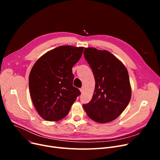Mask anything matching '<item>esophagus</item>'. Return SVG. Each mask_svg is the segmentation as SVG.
I'll list each match as a JSON object with an SVG mask.
<instances>
[{"label": "esophagus", "instance_id": "34e87169", "mask_svg": "<svg viewBox=\"0 0 160 160\" xmlns=\"http://www.w3.org/2000/svg\"><path fill=\"white\" fill-rule=\"evenodd\" d=\"M80 91H81V93H83V91H84V88H83L82 87V88H80Z\"/></svg>", "mask_w": 160, "mask_h": 160}]
</instances>
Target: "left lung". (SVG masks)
<instances>
[{
    "instance_id": "obj_1",
    "label": "left lung",
    "mask_w": 160,
    "mask_h": 160,
    "mask_svg": "<svg viewBox=\"0 0 160 160\" xmlns=\"http://www.w3.org/2000/svg\"><path fill=\"white\" fill-rule=\"evenodd\" d=\"M84 58L95 80L91 101L83 107L91 119L99 123L117 119L127 107L131 98L128 71L123 63L107 50L85 48Z\"/></svg>"
}]
</instances>
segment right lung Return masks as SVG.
<instances>
[{"label": "right lung", "instance_id": "right-lung-1", "mask_svg": "<svg viewBox=\"0 0 160 160\" xmlns=\"http://www.w3.org/2000/svg\"><path fill=\"white\" fill-rule=\"evenodd\" d=\"M83 50L82 47H58L33 65L29 75L30 93L37 112L45 120L63 119L81 94L72 86V68L80 59Z\"/></svg>", "mask_w": 160, "mask_h": 160}]
</instances>
